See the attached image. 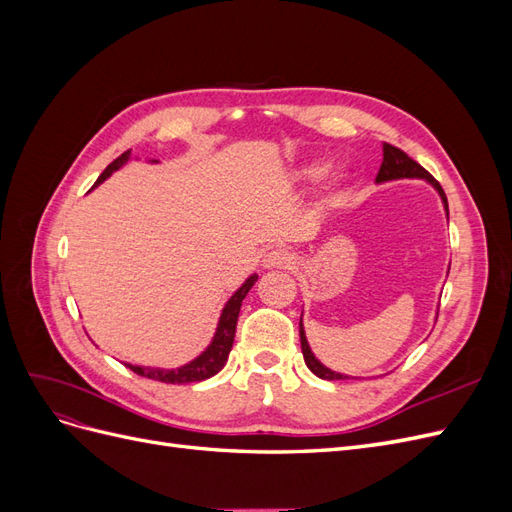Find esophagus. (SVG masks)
<instances>
[{
  "label": "esophagus",
  "mask_w": 512,
  "mask_h": 512,
  "mask_svg": "<svg viewBox=\"0 0 512 512\" xmlns=\"http://www.w3.org/2000/svg\"><path fill=\"white\" fill-rule=\"evenodd\" d=\"M294 265V256L288 250H282V247H275V250H269L262 258V267L265 269H290Z\"/></svg>",
  "instance_id": "34e87169"
}]
</instances>
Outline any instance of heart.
Returning a JSON list of instances; mask_svg holds the SVG:
<instances>
[{
  "label": "heart",
  "mask_w": 512,
  "mask_h": 512,
  "mask_svg": "<svg viewBox=\"0 0 512 512\" xmlns=\"http://www.w3.org/2000/svg\"><path fill=\"white\" fill-rule=\"evenodd\" d=\"M320 175H322V166H320L318 162L309 164V166H305V168L301 170V177H303V179H316V177H320Z\"/></svg>",
  "instance_id": "heart-1"
}]
</instances>
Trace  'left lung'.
Here are the masks:
<instances>
[{
	"label": "left lung",
	"instance_id": "obj_1",
	"mask_svg": "<svg viewBox=\"0 0 512 512\" xmlns=\"http://www.w3.org/2000/svg\"><path fill=\"white\" fill-rule=\"evenodd\" d=\"M397 179H425L433 190H436L442 198V205H444V211L448 215V200H446V194L442 190V185L433 179L427 170L416 164L412 158H408L404 151L389 145V143H382V166L378 170V177H376V183H386V181H397ZM299 335H301V350H303V359H305V365L309 367V371L312 374H316L318 378L322 380H346V378H354V376H346V374H339V371H333L329 369L327 365H322L312 348H309L307 344V337H305V329H303V314H301V320H299Z\"/></svg>",
	"mask_w": 512,
	"mask_h": 512
}]
</instances>
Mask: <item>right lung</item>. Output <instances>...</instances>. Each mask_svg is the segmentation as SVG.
<instances>
[{"mask_svg": "<svg viewBox=\"0 0 512 512\" xmlns=\"http://www.w3.org/2000/svg\"><path fill=\"white\" fill-rule=\"evenodd\" d=\"M132 158V149H128L126 153L106 166L104 173L98 177L96 185H100L102 181H106L111 177L115 170H119L123 164H128ZM151 164H158V160H151ZM94 185V188H96ZM258 275L252 273L247 280L235 290V294L226 301L220 320H218V329L213 333L211 344L200 352L196 359H192L190 363H185L181 367L175 369H162V367H149V365H132V363H123L126 367H130L134 374L143 376V378H151V380H160L166 384H188V382H200L207 380L211 376L218 374V371L226 365L228 354L232 348V342H235V331H237V320H239V312H241V303L245 299V294L250 292V288L256 284Z\"/></svg>", "mask_w": 512, "mask_h": 512, "instance_id": "obj_1", "label": "right lung"}]
</instances>
